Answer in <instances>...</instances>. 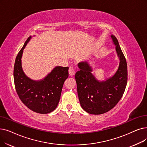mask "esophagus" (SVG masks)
Here are the masks:
<instances>
[{
	"mask_svg": "<svg viewBox=\"0 0 147 147\" xmlns=\"http://www.w3.org/2000/svg\"><path fill=\"white\" fill-rule=\"evenodd\" d=\"M68 73L70 76H74L75 74V70H74V68L72 67H70L68 69Z\"/></svg>",
	"mask_w": 147,
	"mask_h": 147,
	"instance_id": "obj_1",
	"label": "esophagus"
}]
</instances>
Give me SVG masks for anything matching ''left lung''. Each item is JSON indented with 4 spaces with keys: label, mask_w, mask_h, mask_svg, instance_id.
Wrapping results in <instances>:
<instances>
[{
    "label": "left lung",
    "mask_w": 147,
    "mask_h": 147,
    "mask_svg": "<svg viewBox=\"0 0 147 147\" xmlns=\"http://www.w3.org/2000/svg\"><path fill=\"white\" fill-rule=\"evenodd\" d=\"M119 59L116 73L104 81H99L92 74V68L87 61L78 63L79 71L75 74L78 94L82 109L86 112L100 115L117 105L125 91L127 82V65L117 38L111 35Z\"/></svg>",
    "instance_id": "left-lung-1"
}]
</instances>
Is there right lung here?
<instances>
[{"label": "right lung", "instance_id": "right-lung-1", "mask_svg": "<svg viewBox=\"0 0 147 147\" xmlns=\"http://www.w3.org/2000/svg\"><path fill=\"white\" fill-rule=\"evenodd\" d=\"M31 38H28L16 57L14 67L15 88L19 98L29 109L46 114L58 106L63 83L68 77V67L57 66L40 80L28 78L23 70L22 58L23 50Z\"/></svg>", "mask_w": 147, "mask_h": 147}]
</instances>
